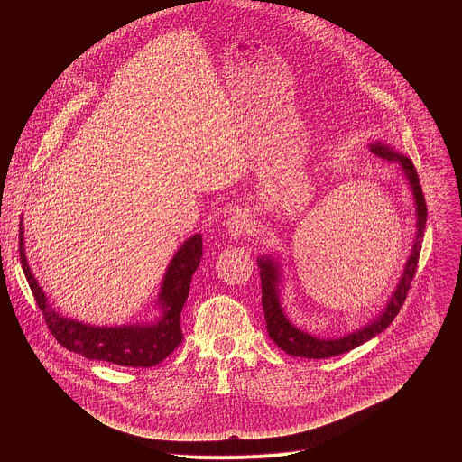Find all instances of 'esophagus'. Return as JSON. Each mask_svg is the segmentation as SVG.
<instances>
[{
  "label": "esophagus",
  "mask_w": 462,
  "mask_h": 462,
  "mask_svg": "<svg viewBox=\"0 0 462 462\" xmlns=\"http://www.w3.org/2000/svg\"><path fill=\"white\" fill-rule=\"evenodd\" d=\"M252 226H254V223H252L250 216L245 214V212H241V210H237V212H234V214L228 217V221H226V234H228L230 237H234V239H239V237H243L245 234H248V232L252 230Z\"/></svg>",
  "instance_id": "esophagus-1"
}]
</instances>
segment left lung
<instances>
[{"instance_id":"left-lung-1","label":"left lung","mask_w":462,"mask_h":462,"mask_svg":"<svg viewBox=\"0 0 462 462\" xmlns=\"http://www.w3.org/2000/svg\"><path fill=\"white\" fill-rule=\"evenodd\" d=\"M371 152H374L378 157L387 159V161H394L399 162V171L404 173L413 199H415V217H417V232H415V239H413V246H411V254L406 261L402 276L394 287L391 298L387 300L385 307L378 312V316H374L369 323H365L364 327L356 328V331L340 337V338H318L303 328L296 327L285 314L283 307H282V287H283V276H282V263L278 257L273 255H259L257 257V267H259V278H261V305H263V312H265V321H267V331L271 340L287 355L292 356H300V358H328V356H338L344 355L362 344H365L367 340L374 338L376 335H380L383 328L389 327V323L394 319V316L399 314L410 285L413 282L415 271H417V263H419V255H420V241L424 237V230H426V201H424V193L419 182V175L417 170L413 166V162L399 153L394 152L391 146L383 144V143H371L369 144Z\"/></svg>"}]
</instances>
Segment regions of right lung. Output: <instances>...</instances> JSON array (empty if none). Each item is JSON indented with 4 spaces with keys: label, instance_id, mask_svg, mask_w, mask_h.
Listing matches in <instances>:
<instances>
[{
    "label": "right lung",
    "instance_id": "right-lung-1",
    "mask_svg": "<svg viewBox=\"0 0 462 462\" xmlns=\"http://www.w3.org/2000/svg\"><path fill=\"white\" fill-rule=\"evenodd\" d=\"M23 219L20 221V261L34 300L45 318L52 337L73 353L89 360H104L125 367H153L162 362L182 342L180 312L189 292V282L203 255V237H188L164 273L157 305L161 316L155 321L98 327L58 314L38 285L25 255Z\"/></svg>",
    "mask_w": 462,
    "mask_h": 462
}]
</instances>
